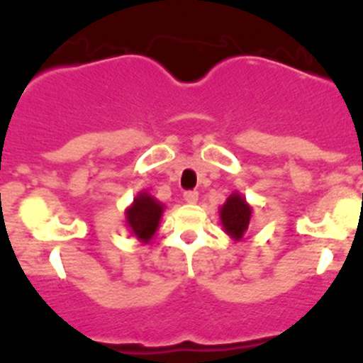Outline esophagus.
<instances>
[{
  "instance_id": "esophagus-1",
  "label": "esophagus",
  "mask_w": 363,
  "mask_h": 363,
  "mask_svg": "<svg viewBox=\"0 0 363 363\" xmlns=\"http://www.w3.org/2000/svg\"><path fill=\"white\" fill-rule=\"evenodd\" d=\"M183 198H185L186 203H196L198 201V191H194V190L185 191V193H183Z\"/></svg>"
}]
</instances>
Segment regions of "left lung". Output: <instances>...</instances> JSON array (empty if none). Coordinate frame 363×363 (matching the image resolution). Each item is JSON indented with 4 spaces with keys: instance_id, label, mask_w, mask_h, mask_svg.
I'll return each instance as SVG.
<instances>
[{
    "instance_id": "obj_1",
    "label": "left lung",
    "mask_w": 363,
    "mask_h": 363,
    "mask_svg": "<svg viewBox=\"0 0 363 363\" xmlns=\"http://www.w3.org/2000/svg\"><path fill=\"white\" fill-rule=\"evenodd\" d=\"M219 216L225 233H228L234 240H240L247 228H249L252 208L247 204L242 194L234 191L228 199H225L223 206H220Z\"/></svg>"
}]
</instances>
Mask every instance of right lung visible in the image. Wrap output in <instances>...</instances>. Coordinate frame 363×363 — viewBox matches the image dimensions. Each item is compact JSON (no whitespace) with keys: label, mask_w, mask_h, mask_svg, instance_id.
<instances>
[{"label":"right lung","mask_w":363,"mask_h":363,"mask_svg":"<svg viewBox=\"0 0 363 363\" xmlns=\"http://www.w3.org/2000/svg\"><path fill=\"white\" fill-rule=\"evenodd\" d=\"M164 204L152 198L149 193L140 191L134 198V203L125 209V223L135 238L143 242H149L159 228Z\"/></svg>","instance_id":"obj_1"}]
</instances>
